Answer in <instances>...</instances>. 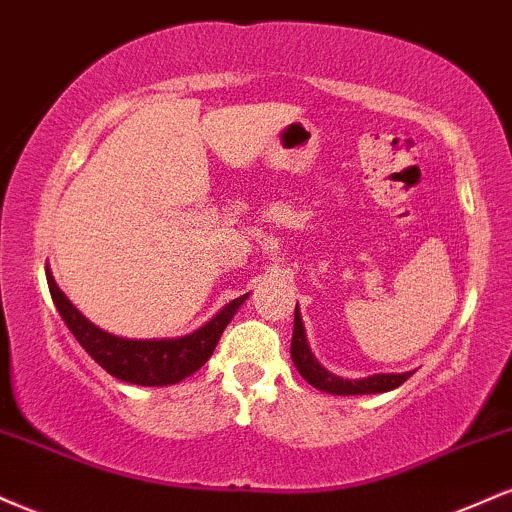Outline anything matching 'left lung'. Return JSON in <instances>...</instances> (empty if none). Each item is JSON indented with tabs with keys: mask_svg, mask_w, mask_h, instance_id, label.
Here are the masks:
<instances>
[{
	"mask_svg": "<svg viewBox=\"0 0 512 512\" xmlns=\"http://www.w3.org/2000/svg\"><path fill=\"white\" fill-rule=\"evenodd\" d=\"M292 362L297 366L299 374L304 376L306 383L323 390L330 395H374V393H388V390L402 386L412 374H376L362 381H347L330 371L323 369L311 354L309 345H306V335L302 326V316H299V306L294 309V333H292Z\"/></svg>",
	"mask_w": 512,
	"mask_h": 512,
	"instance_id": "obj_1",
	"label": "left lung"
}]
</instances>
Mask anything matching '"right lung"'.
I'll use <instances>...</instances> for the list:
<instances>
[{
	"label": "right lung",
	"mask_w": 512,
	"mask_h": 512,
	"mask_svg": "<svg viewBox=\"0 0 512 512\" xmlns=\"http://www.w3.org/2000/svg\"><path fill=\"white\" fill-rule=\"evenodd\" d=\"M47 285L62 314L64 323L69 326L74 338L90 357L98 362L107 374L119 378V381L134 383V386H172V383L184 381L186 376L196 374L203 364L208 362L210 354L215 352L222 330L232 321L234 311L244 304V297L232 299L225 309L220 311L213 321L194 330L191 335L177 340H126L117 335L105 333L88 321L81 311L76 309L64 292L59 290L52 273L47 270Z\"/></svg>",
	"instance_id": "right-lung-1"
}]
</instances>
